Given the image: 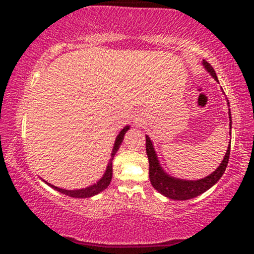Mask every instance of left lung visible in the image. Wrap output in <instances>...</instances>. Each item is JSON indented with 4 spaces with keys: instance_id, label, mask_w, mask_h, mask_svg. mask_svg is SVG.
<instances>
[{
    "instance_id": "1",
    "label": "left lung",
    "mask_w": 254,
    "mask_h": 254,
    "mask_svg": "<svg viewBox=\"0 0 254 254\" xmlns=\"http://www.w3.org/2000/svg\"><path fill=\"white\" fill-rule=\"evenodd\" d=\"M203 65L206 69V71L211 75L215 80H217L216 72H215L214 68L206 62L205 60H203ZM229 106V103H228ZM229 125L230 129H232V115H230L229 110ZM145 150H147L148 160H149V179L153 188L156 191H159L160 193L164 194V196L171 198V199H177V200H186L194 198L199 194H202L206 190L214 186L218 180L221 179V177L223 176L224 171H226L227 165H228L229 160V154H230V144L228 145V149H227L226 155H224L222 162L220 166L215 170L210 176L203 178L199 180H185V179H178V178L168 176L167 173L164 171V168L161 167V165L159 164V160H157V155L154 150L153 142L150 141L149 136H145Z\"/></svg>"
}]
</instances>
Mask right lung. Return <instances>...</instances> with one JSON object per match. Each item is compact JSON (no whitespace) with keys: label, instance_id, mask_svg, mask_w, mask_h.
Segmentation results:
<instances>
[{"label":"right lung","instance_id":"right-lung-1","mask_svg":"<svg viewBox=\"0 0 254 254\" xmlns=\"http://www.w3.org/2000/svg\"><path fill=\"white\" fill-rule=\"evenodd\" d=\"M129 129H130V127L129 125H127V127H125L124 129L118 133L117 138H116L115 145H113L112 153H111V159L109 161V165H107V167H106V171H105L103 178H101V179L99 180L97 184H93V185L88 186V188L80 189V190H65V189L57 188V186L51 185V184H49L46 182L45 183L48 184L49 186H51L52 189H55L56 191L61 192V193H63V194H66V196H69V197H72V198H88V197L95 196V194L100 193L101 191H104L105 189H107V186L110 185L111 179H112V160H113V157H115V154L118 151L119 147H121L122 142H123L125 132H127Z\"/></svg>","mask_w":254,"mask_h":254}]
</instances>
